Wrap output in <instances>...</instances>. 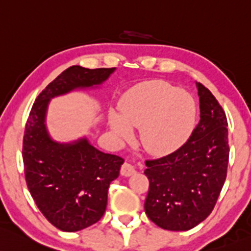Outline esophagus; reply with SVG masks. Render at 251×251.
<instances>
[{
    "label": "esophagus",
    "instance_id": "esophagus-1",
    "mask_svg": "<svg viewBox=\"0 0 251 251\" xmlns=\"http://www.w3.org/2000/svg\"><path fill=\"white\" fill-rule=\"evenodd\" d=\"M136 173V167L130 162H124L123 166H121V174L124 176H130L132 174Z\"/></svg>",
    "mask_w": 251,
    "mask_h": 251
}]
</instances>
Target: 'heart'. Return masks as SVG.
<instances>
[{
  "label": "heart",
  "mask_w": 251,
  "mask_h": 251,
  "mask_svg": "<svg viewBox=\"0 0 251 251\" xmlns=\"http://www.w3.org/2000/svg\"><path fill=\"white\" fill-rule=\"evenodd\" d=\"M195 118V102L188 91L170 83H155L126 94L120 115H110V127L120 138L142 127L143 146L154 152L173 149L185 138Z\"/></svg>",
  "instance_id": "heart-1"
}]
</instances>
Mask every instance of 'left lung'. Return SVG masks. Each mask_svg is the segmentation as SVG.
I'll use <instances>...</instances> for the list:
<instances>
[{"mask_svg":"<svg viewBox=\"0 0 251 251\" xmlns=\"http://www.w3.org/2000/svg\"><path fill=\"white\" fill-rule=\"evenodd\" d=\"M200 121L176 151L146 161L148 218L163 230L188 231L212 213L228 165L227 119L213 94L196 83Z\"/></svg>","mask_w":251,"mask_h":251,"instance_id":"obj_1","label":"left lung"}]
</instances>
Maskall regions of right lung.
I'll return each mask as SVG.
<instances>
[{"mask_svg": "<svg viewBox=\"0 0 251 251\" xmlns=\"http://www.w3.org/2000/svg\"><path fill=\"white\" fill-rule=\"evenodd\" d=\"M114 72L115 67L71 66L38 95L28 115L23 142L26 184L42 214L61 231H80L103 216L108 188L124 159L100 151L86 137L71 143L54 141L46 123L49 102L71 91L97 88Z\"/></svg>", "mask_w": 251, "mask_h": 251, "instance_id": "1", "label": "right lung"}]
</instances>
